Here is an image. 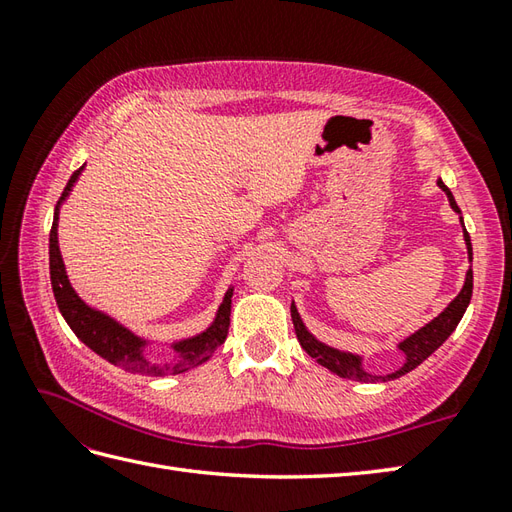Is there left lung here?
I'll return each mask as SVG.
<instances>
[{
	"mask_svg": "<svg viewBox=\"0 0 512 512\" xmlns=\"http://www.w3.org/2000/svg\"><path fill=\"white\" fill-rule=\"evenodd\" d=\"M438 184H440V189L449 195L451 209L455 213H460V206L455 204L453 193L449 191L447 184H444L442 180H438ZM462 226H464V222H462ZM464 239H466V248H469V259L473 262V246H471V237H469V233H466V228H464ZM471 295H473V270L469 268V273H466L464 288L460 290V295L449 303L447 310H444L442 314H438V317L433 319L431 323H427V325H424V328H420L416 334H411L409 339H405V341L398 345L400 350L405 352L407 361H405V365H402L400 369H396V372H391L387 376L367 374L365 369H363V365H361V358H358V356L347 354V352H339V350H334V347H328V345L319 343L306 330V325L301 323V317H299V312L295 308V303H292V306H290V314H292V323H295V332H297V339H299L301 347L319 365L328 367L330 372H334L336 376H341V378L361 380V383H380V380H394V378L405 376L407 372H411V369H416L424 361V358H429L433 352H436L438 347L449 339L451 332L458 328L460 319L464 317V312H466V308H469V303H471Z\"/></svg>",
	"mask_w": 512,
	"mask_h": 512,
	"instance_id": "8db88e82",
	"label": "left lung"
}]
</instances>
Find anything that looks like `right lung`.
Here are the masks:
<instances>
[{
	"mask_svg": "<svg viewBox=\"0 0 512 512\" xmlns=\"http://www.w3.org/2000/svg\"><path fill=\"white\" fill-rule=\"evenodd\" d=\"M83 171V167L72 173V178L65 184L61 198L54 206V222L50 228V281H52V292L54 299H57V306L63 314V319L68 321L72 332L79 336V339L90 347L92 352L103 356L105 361L112 365L127 369L132 374H143V376H171V374H182L187 369H193L209 361V356L226 341L228 334V323H231V297L233 290L226 292L220 310H217V317L213 325L206 332L193 336V339L180 341L173 345V350L178 352V358L167 365H154L149 363L143 356L145 341L138 339L123 325H118L114 319L105 317V314L92 310L90 306L79 299V295L72 290L68 275H65L63 259L59 253V242H57V222H59V206L68 198L70 189L74 187L76 178Z\"/></svg>",
	"mask_w": 512,
	"mask_h": 512,
	"instance_id": "obj_1",
	"label": "right lung"
}]
</instances>
